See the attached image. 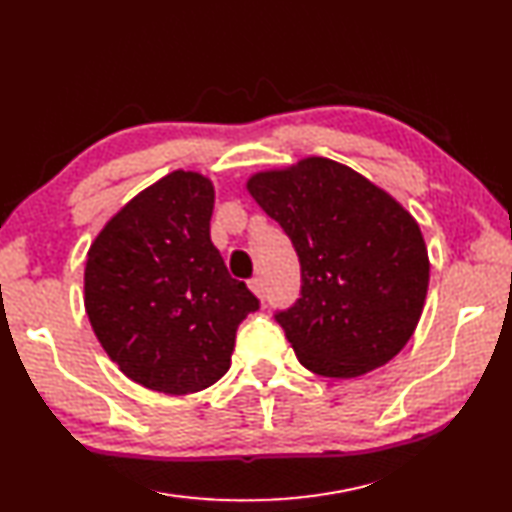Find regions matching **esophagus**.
I'll use <instances>...</instances> for the list:
<instances>
[{
  "label": "esophagus",
  "mask_w": 512,
  "mask_h": 512,
  "mask_svg": "<svg viewBox=\"0 0 512 512\" xmlns=\"http://www.w3.org/2000/svg\"><path fill=\"white\" fill-rule=\"evenodd\" d=\"M248 287H251V290L264 300L266 298V290H264V281H261V277H253L251 281H248Z\"/></svg>",
  "instance_id": "34e87169"
}]
</instances>
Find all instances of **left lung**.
<instances>
[{"mask_svg":"<svg viewBox=\"0 0 512 512\" xmlns=\"http://www.w3.org/2000/svg\"><path fill=\"white\" fill-rule=\"evenodd\" d=\"M248 192L300 261V296L274 311L307 370L355 378L409 342L428 292L419 225L387 192L326 157L259 173Z\"/></svg>","mask_w":512,"mask_h":512,"instance_id":"8db88e82","label":"left lung"}]
</instances>
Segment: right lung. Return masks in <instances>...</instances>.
Instances as JSON below:
<instances>
[{"mask_svg": "<svg viewBox=\"0 0 512 512\" xmlns=\"http://www.w3.org/2000/svg\"><path fill=\"white\" fill-rule=\"evenodd\" d=\"M214 186L175 170L131 199L88 251L84 305L121 372L170 396L201 391L231 365L235 331L259 298L209 238Z\"/></svg>", "mask_w": 512, "mask_h": 512, "instance_id": "add662e5", "label": "right lung"}]
</instances>
